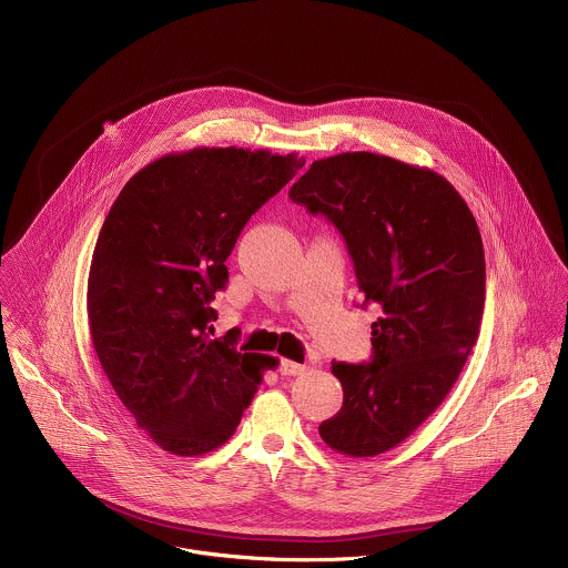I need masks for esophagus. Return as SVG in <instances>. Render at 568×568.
Instances as JSON below:
<instances>
[{"instance_id": "esophagus-1", "label": "esophagus", "mask_w": 568, "mask_h": 568, "mask_svg": "<svg viewBox=\"0 0 568 568\" xmlns=\"http://www.w3.org/2000/svg\"><path fill=\"white\" fill-rule=\"evenodd\" d=\"M280 372H282L284 376H300V374L308 372V365H304V363H295V361H288V358H284V361L280 363Z\"/></svg>"}]
</instances>
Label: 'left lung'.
Segmentation results:
<instances>
[{"label":"left lung","mask_w":568,"mask_h":568,"mask_svg":"<svg viewBox=\"0 0 568 568\" xmlns=\"http://www.w3.org/2000/svg\"><path fill=\"white\" fill-rule=\"evenodd\" d=\"M288 196L343 234L358 291L381 306L367 365L332 363L343 406L325 444L376 457L444 403L479 336L486 257L462 194L430 168L376 153L317 160Z\"/></svg>","instance_id":"8db88e82"}]
</instances>
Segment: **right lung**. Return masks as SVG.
I'll use <instances>...</instances> for the list:
<instances>
[{
  "instance_id": "add662e5",
  "label": "right lung",
  "mask_w": 568,
  "mask_h": 568,
  "mask_svg": "<svg viewBox=\"0 0 568 568\" xmlns=\"http://www.w3.org/2000/svg\"><path fill=\"white\" fill-rule=\"evenodd\" d=\"M251 149L170 153L111 205L87 280L93 349L115 396L170 455L223 446L277 358L210 338L216 291L246 221L304 165Z\"/></svg>"
}]
</instances>
